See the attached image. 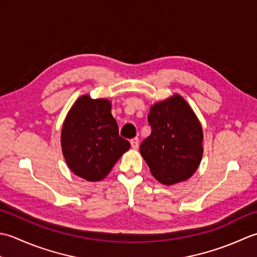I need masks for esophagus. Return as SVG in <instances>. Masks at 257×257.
<instances>
[{
    "label": "esophagus",
    "mask_w": 257,
    "mask_h": 257,
    "mask_svg": "<svg viewBox=\"0 0 257 257\" xmlns=\"http://www.w3.org/2000/svg\"><path fill=\"white\" fill-rule=\"evenodd\" d=\"M130 142H131V146H132V148H133L134 150H136V149L139 148V142H140L139 138H134V139L131 140Z\"/></svg>",
    "instance_id": "1"
}]
</instances>
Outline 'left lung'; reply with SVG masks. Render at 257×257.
Returning a JSON list of instances; mask_svg holds the SVG:
<instances>
[{"instance_id": "8db88e82", "label": "left lung", "mask_w": 257, "mask_h": 257, "mask_svg": "<svg viewBox=\"0 0 257 257\" xmlns=\"http://www.w3.org/2000/svg\"><path fill=\"white\" fill-rule=\"evenodd\" d=\"M151 135L140 146L152 175L165 185L187 180L202 160L203 131L185 99L174 95L151 107Z\"/></svg>"}]
</instances>
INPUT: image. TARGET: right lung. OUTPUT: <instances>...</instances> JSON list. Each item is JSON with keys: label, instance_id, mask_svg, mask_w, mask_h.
<instances>
[{"label": "right lung", "instance_id": "1", "mask_svg": "<svg viewBox=\"0 0 257 257\" xmlns=\"http://www.w3.org/2000/svg\"><path fill=\"white\" fill-rule=\"evenodd\" d=\"M63 155L71 171L87 181L105 177L130 149L118 134V126L107 99L84 95L70 109L62 127Z\"/></svg>", "mask_w": 257, "mask_h": 257}]
</instances>
